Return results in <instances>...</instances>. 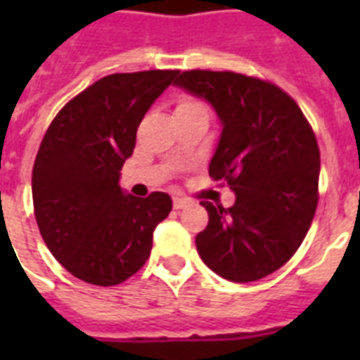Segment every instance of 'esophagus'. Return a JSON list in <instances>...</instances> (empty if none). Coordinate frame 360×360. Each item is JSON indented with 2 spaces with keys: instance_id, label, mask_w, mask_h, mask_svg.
<instances>
[{
  "instance_id": "34e87169",
  "label": "esophagus",
  "mask_w": 360,
  "mask_h": 360,
  "mask_svg": "<svg viewBox=\"0 0 360 360\" xmlns=\"http://www.w3.org/2000/svg\"><path fill=\"white\" fill-rule=\"evenodd\" d=\"M188 205L185 198H174V209H185Z\"/></svg>"
}]
</instances>
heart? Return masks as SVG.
Instances as JSON below:
<instances>
[{
    "instance_id": "heart-1",
    "label": "heart",
    "mask_w": 360,
    "mask_h": 360,
    "mask_svg": "<svg viewBox=\"0 0 360 360\" xmlns=\"http://www.w3.org/2000/svg\"><path fill=\"white\" fill-rule=\"evenodd\" d=\"M194 104H198V103H194V101H188V98H185V101H181L177 108H185V106H194Z\"/></svg>"
}]
</instances>
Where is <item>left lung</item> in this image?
<instances>
[{"instance_id":"8db88e82","label":"left lung","mask_w":360,"mask_h":360,"mask_svg":"<svg viewBox=\"0 0 360 360\" xmlns=\"http://www.w3.org/2000/svg\"><path fill=\"white\" fill-rule=\"evenodd\" d=\"M205 98L222 124L209 175L236 192L224 209L202 202L209 224L196 248L211 271L254 282L301 246L318 207L319 147L297 103L271 82L214 70H186L174 82Z\"/></svg>"}]
</instances>
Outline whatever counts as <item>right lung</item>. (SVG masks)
I'll list each match as a JSON object with an SVG mask.
<instances>
[{
    "instance_id": "add662e5",
    "label": "right lung",
    "mask_w": 360,
    "mask_h": 360,
    "mask_svg": "<svg viewBox=\"0 0 360 360\" xmlns=\"http://www.w3.org/2000/svg\"><path fill=\"white\" fill-rule=\"evenodd\" d=\"M177 72L104 76L65 104L42 138L31 177L37 226L52 256L87 284L138 273L172 211L166 192L136 198L120 177L143 115Z\"/></svg>"
}]
</instances>
